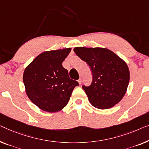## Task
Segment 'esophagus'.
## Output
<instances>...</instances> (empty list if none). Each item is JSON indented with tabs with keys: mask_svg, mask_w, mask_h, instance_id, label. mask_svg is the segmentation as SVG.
I'll use <instances>...</instances> for the list:
<instances>
[{
	"mask_svg": "<svg viewBox=\"0 0 149 149\" xmlns=\"http://www.w3.org/2000/svg\"><path fill=\"white\" fill-rule=\"evenodd\" d=\"M78 83H79V85H81V79H79L78 80Z\"/></svg>",
	"mask_w": 149,
	"mask_h": 149,
	"instance_id": "1",
	"label": "esophagus"
}]
</instances>
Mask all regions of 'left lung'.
<instances>
[{
	"label": "left lung",
	"mask_w": 149,
	"mask_h": 149,
	"mask_svg": "<svg viewBox=\"0 0 149 149\" xmlns=\"http://www.w3.org/2000/svg\"><path fill=\"white\" fill-rule=\"evenodd\" d=\"M74 52L92 70L91 85L83 86V89L93 106L106 109L119 103L126 94L130 81L126 62L105 48L75 47Z\"/></svg>",
	"instance_id": "8db88e82"
}]
</instances>
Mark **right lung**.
<instances>
[{
	"mask_svg": "<svg viewBox=\"0 0 149 149\" xmlns=\"http://www.w3.org/2000/svg\"><path fill=\"white\" fill-rule=\"evenodd\" d=\"M71 48L45 51L25 68L23 75L28 97L43 111L54 113L67 105L79 83L69 78L62 62Z\"/></svg>",
	"mask_w": 149,
	"mask_h": 149,
	"instance_id": "obj_1",
	"label": "right lung"
}]
</instances>
